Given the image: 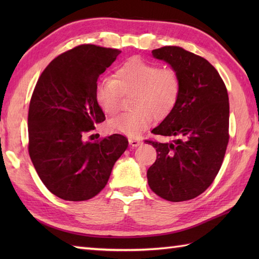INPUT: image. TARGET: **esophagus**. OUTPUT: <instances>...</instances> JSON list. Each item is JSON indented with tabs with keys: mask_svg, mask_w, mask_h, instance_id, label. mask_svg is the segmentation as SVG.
I'll return each mask as SVG.
<instances>
[{
	"mask_svg": "<svg viewBox=\"0 0 259 259\" xmlns=\"http://www.w3.org/2000/svg\"><path fill=\"white\" fill-rule=\"evenodd\" d=\"M129 144H130L131 147H138L142 144V141L140 139H137V138H130Z\"/></svg>",
	"mask_w": 259,
	"mask_h": 259,
	"instance_id": "1",
	"label": "esophagus"
}]
</instances>
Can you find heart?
<instances>
[{"instance_id": "b5f03b06", "label": "heart", "mask_w": 259, "mask_h": 259, "mask_svg": "<svg viewBox=\"0 0 259 259\" xmlns=\"http://www.w3.org/2000/svg\"><path fill=\"white\" fill-rule=\"evenodd\" d=\"M180 79L172 69L139 58L130 59L117 68L113 78L97 85L96 99L108 117L117 114L122 95L130 97V112L109 121L114 131L130 137L140 135L152 119L161 120L172 111L180 96Z\"/></svg>"}]
</instances>
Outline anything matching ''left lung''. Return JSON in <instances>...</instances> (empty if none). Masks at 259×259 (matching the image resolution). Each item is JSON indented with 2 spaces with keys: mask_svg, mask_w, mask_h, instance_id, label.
Listing matches in <instances>:
<instances>
[{
  "mask_svg": "<svg viewBox=\"0 0 259 259\" xmlns=\"http://www.w3.org/2000/svg\"><path fill=\"white\" fill-rule=\"evenodd\" d=\"M151 53L178 73L181 89L172 111L151 131L172 140H147L157 151V160L147 171L148 184L168 201L194 199L212 184L227 149L226 85L206 59L183 48L163 47Z\"/></svg>",
  "mask_w": 259,
  "mask_h": 259,
  "instance_id": "1",
  "label": "left lung"
}]
</instances>
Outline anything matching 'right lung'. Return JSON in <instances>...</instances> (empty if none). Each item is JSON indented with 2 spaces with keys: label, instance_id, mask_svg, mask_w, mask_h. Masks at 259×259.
<instances>
[{
  "label": "right lung",
  "instance_id": "1",
  "mask_svg": "<svg viewBox=\"0 0 259 259\" xmlns=\"http://www.w3.org/2000/svg\"><path fill=\"white\" fill-rule=\"evenodd\" d=\"M121 53L79 46L60 54L38 78L30 101L29 153L38 177L53 195L69 201L91 199L106 187L128 139L84 137L106 117L96 99L99 75Z\"/></svg>",
  "mask_w": 259,
  "mask_h": 259
}]
</instances>
